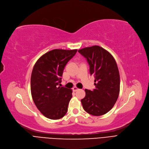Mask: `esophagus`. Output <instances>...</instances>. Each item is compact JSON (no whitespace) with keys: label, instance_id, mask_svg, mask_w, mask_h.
<instances>
[{"label":"esophagus","instance_id":"1","mask_svg":"<svg viewBox=\"0 0 149 149\" xmlns=\"http://www.w3.org/2000/svg\"><path fill=\"white\" fill-rule=\"evenodd\" d=\"M77 90H79V88H77V87H76V86H74V87H73V91H77Z\"/></svg>","mask_w":149,"mask_h":149}]
</instances>
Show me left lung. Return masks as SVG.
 I'll use <instances>...</instances> for the list:
<instances>
[{
	"label": "left lung",
	"instance_id": "1",
	"mask_svg": "<svg viewBox=\"0 0 149 149\" xmlns=\"http://www.w3.org/2000/svg\"><path fill=\"white\" fill-rule=\"evenodd\" d=\"M87 60L90 74L93 76L95 89H85L81 100L84 109L91 115L105 114L114 105L120 93V74L115 59L107 50L99 46L78 50Z\"/></svg>",
	"mask_w": 149,
	"mask_h": 149
}]
</instances>
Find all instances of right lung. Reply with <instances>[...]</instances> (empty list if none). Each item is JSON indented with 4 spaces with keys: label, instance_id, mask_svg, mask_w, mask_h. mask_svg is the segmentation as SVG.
I'll use <instances>...</instances> for the list:
<instances>
[{
    "label": "right lung",
    "instance_id": "add662e5",
    "mask_svg": "<svg viewBox=\"0 0 149 149\" xmlns=\"http://www.w3.org/2000/svg\"><path fill=\"white\" fill-rule=\"evenodd\" d=\"M77 50H50L41 56L33 66L31 77L32 99L38 109L48 118L60 119L67 112L72 90L58 85L65 65Z\"/></svg>",
    "mask_w": 149,
    "mask_h": 149
}]
</instances>
